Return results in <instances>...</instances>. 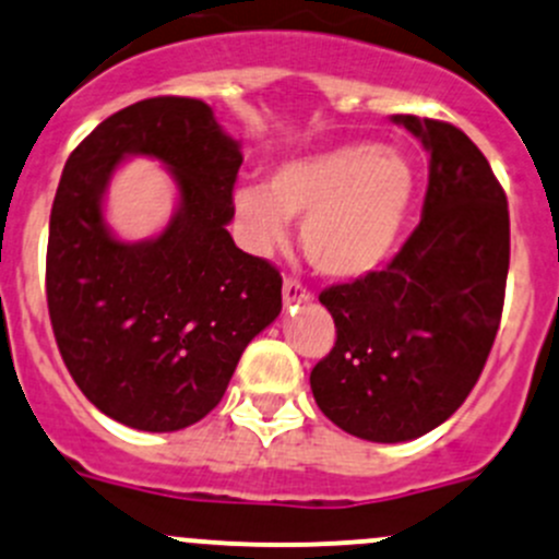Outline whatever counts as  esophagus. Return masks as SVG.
<instances>
[{
	"label": "esophagus",
	"instance_id": "obj_1",
	"mask_svg": "<svg viewBox=\"0 0 559 559\" xmlns=\"http://www.w3.org/2000/svg\"><path fill=\"white\" fill-rule=\"evenodd\" d=\"M310 299H313V295L308 292V286L299 284L297 278L284 281V305L286 308H292V305H297V302H310Z\"/></svg>",
	"mask_w": 559,
	"mask_h": 559
}]
</instances>
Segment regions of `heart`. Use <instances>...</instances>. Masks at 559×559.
I'll use <instances>...</instances> for the list:
<instances>
[{
  "label": "heart",
  "mask_w": 559,
  "mask_h": 559,
  "mask_svg": "<svg viewBox=\"0 0 559 559\" xmlns=\"http://www.w3.org/2000/svg\"><path fill=\"white\" fill-rule=\"evenodd\" d=\"M413 163L391 146L343 144L281 163L262 187L233 192L235 214L260 251L281 246L289 219L302 249L329 278H364L391 260L415 203Z\"/></svg>",
  "instance_id": "b5f03b06"
}]
</instances>
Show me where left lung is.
I'll return each mask as SVG.
<instances>
[{"instance_id": "1", "label": "left lung", "mask_w": 559, "mask_h": 559, "mask_svg": "<svg viewBox=\"0 0 559 559\" xmlns=\"http://www.w3.org/2000/svg\"><path fill=\"white\" fill-rule=\"evenodd\" d=\"M393 122L431 155L423 219L372 275L319 295L337 340L310 372L321 413L367 442H409L466 402L490 356L509 273V205L461 128Z\"/></svg>"}]
</instances>
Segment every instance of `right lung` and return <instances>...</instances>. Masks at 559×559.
<instances>
[{
  "instance_id": "right-lung-1",
  "label": "right lung",
  "mask_w": 559,
  "mask_h": 559,
  "mask_svg": "<svg viewBox=\"0 0 559 559\" xmlns=\"http://www.w3.org/2000/svg\"><path fill=\"white\" fill-rule=\"evenodd\" d=\"M131 154L173 171L180 205L157 239L126 245L103 192ZM240 144L198 98L157 96L107 117L69 155L47 235V310L80 391L122 426L179 431L225 396L246 345L281 313V273L235 246Z\"/></svg>"
}]
</instances>
